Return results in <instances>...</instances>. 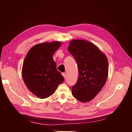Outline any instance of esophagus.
<instances>
[{
	"mask_svg": "<svg viewBox=\"0 0 132 132\" xmlns=\"http://www.w3.org/2000/svg\"><path fill=\"white\" fill-rule=\"evenodd\" d=\"M62 75L63 76V77L65 78V77H66V73H62Z\"/></svg>",
	"mask_w": 132,
	"mask_h": 132,
	"instance_id": "obj_1",
	"label": "esophagus"
}]
</instances>
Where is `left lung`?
<instances>
[{"label": "left lung", "instance_id": "1", "mask_svg": "<svg viewBox=\"0 0 132 132\" xmlns=\"http://www.w3.org/2000/svg\"><path fill=\"white\" fill-rule=\"evenodd\" d=\"M78 64L79 77L72 86V95L78 100L86 102L93 100L105 84L109 73L108 60L93 43L73 39L68 48Z\"/></svg>", "mask_w": 132, "mask_h": 132}]
</instances>
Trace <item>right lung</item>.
<instances>
[{
	"instance_id": "1",
	"label": "right lung",
	"mask_w": 132,
	"mask_h": 132,
	"mask_svg": "<svg viewBox=\"0 0 132 132\" xmlns=\"http://www.w3.org/2000/svg\"><path fill=\"white\" fill-rule=\"evenodd\" d=\"M61 45L57 41L39 43L32 47L26 55L22 69L23 81L39 98L50 96L64 81L53 59L54 53Z\"/></svg>"
}]
</instances>
